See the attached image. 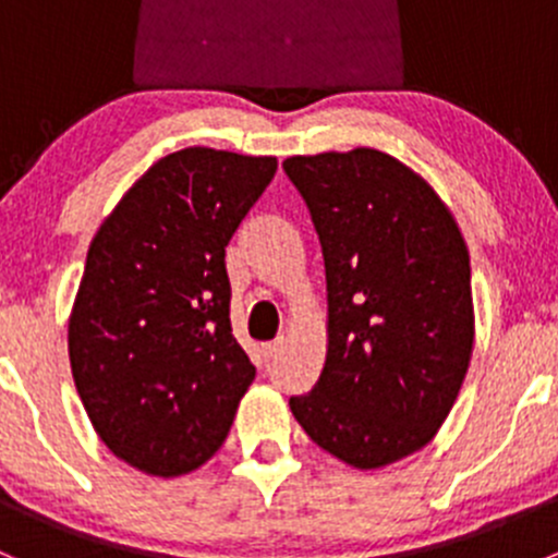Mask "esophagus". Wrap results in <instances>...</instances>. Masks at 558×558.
I'll use <instances>...</instances> for the list:
<instances>
[{
	"label": "esophagus",
	"instance_id": "1",
	"mask_svg": "<svg viewBox=\"0 0 558 558\" xmlns=\"http://www.w3.org/2000/svg\"><path fill=\"white\" fill-rule=\"evenodd\" d=\"M280 351H283V337H278V340H272L264 345V359H275Z\"/></svg>",
	"mask_w": 558,
	"mask_h": 558
}]
</instances>
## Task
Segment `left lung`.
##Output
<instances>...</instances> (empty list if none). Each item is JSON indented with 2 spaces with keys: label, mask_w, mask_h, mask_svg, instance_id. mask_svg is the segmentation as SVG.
<instances>
[{
  "label": "left lung",
  "mask_w": 558,
  "mask_h": 558,
  "mask_svg": "<svg viewBox=\"0 0 558 558\" xmlns=\"http://www.w3.org/2000/svg\"><path fill=\"white\" fill-rule=\"evenodd\" d=\"M326 267V359L291 413L318 448L380 470L435 440L475 348L470 251L435 189L375 148L289 156Z\"/></svg>",
  "instance_id": "8db88e82"
}]
</instances>
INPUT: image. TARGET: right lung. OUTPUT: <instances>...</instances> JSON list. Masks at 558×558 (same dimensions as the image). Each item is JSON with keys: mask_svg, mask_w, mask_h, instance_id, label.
<instances>
[{"mask_svg": "<svg viewBox=\"0 0 558 558\" xmlns=\"http://www.w3.org/2000/svg\"><path fill=\"white\" fill-rule=\"evenodd\" d=\"M275 172V156L174 150L88 245L66 329L72 378L99 440L145 475L210 461L256 378L229 324L223 256Z\"/></svg>", "mask_w": 558, "mask_h": 558, "instance_id": "right-lung-1", "label": "right lung"}]
</instances>
